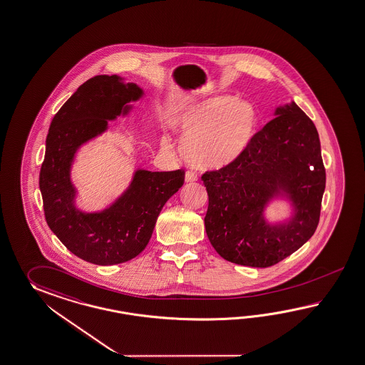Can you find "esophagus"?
I'll use <instances>...</instances> for the list:
<instances>
[{
  "label": "esophagus",
  "mask_w": 365,
  "mask_h": 365,
  "mask_svg": "<svg viewBox=\"0 0 365 365\" xmlns=\"http://www.w3.org/2000/svg\"><path fill=\"white\" fill-rule=\"evenodd\" d=\"M185 180H186L187 183L195 182V180H197V174H196L195 171H192V170H187Z\"/></svg>",
  "instance_id": "esophagus-1"
}]
</instances>
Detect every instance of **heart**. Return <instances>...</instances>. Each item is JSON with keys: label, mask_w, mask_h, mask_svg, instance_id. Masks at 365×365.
<instances>
[{"label": "heart", "mask_w": 365, "mask_h": 365, "mask_svg": "<svg viewBox=\"0 0 365 365\" xmlns=\"http://www.w3.org/2000/svg\"><path fill=\"white\" fill-rule=\"evenodd\" d=\"M257 125L255 106L232 96L195 103L175 120L185 158L202 169H220L239 160L252 143ZM163 145L168 146L166 140Z\"/></svg>", "instance_id": "obj_1"}]
</instances>
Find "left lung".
<instances>
[{"mask_svg": "<svg viewBox=\"0 0 365 365\" xmlns=\"http://www.w3.org/2000/svg\"><path fill=\"white\" fill-rule=\"evenodd\" d=\"M274 115L239 160L202 175L207 236L224 259L244 267L276 265L301 248L319 222L326 170L318 130L295 103ZM281 192L292 200L294 217L270 226L263 210Z\"/></svg>", "mask_w": 365, "mask_h": 365, "instance_id": "1", "label": "left lung"}]
</instances>
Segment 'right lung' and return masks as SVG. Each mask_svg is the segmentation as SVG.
<instances>
[{
  "mask_svg": "<svg viewBox=\"0 0 365 365\" xmlns=\"http://www.w3.org/2000/svg\"><path fill=\"white\" fill-rule=\"evenodd\" d=\"M143 95L137 84H125L117 75H98L63 104L48 129L39 173L46 222L66 248L91 264L116 265L138 256L160 210L185 183V170H137L129 188L104 211L86 214L75 207L70 178L75 153Z\"/></svg>",
  "mask_w": 365,
  "mask_h": 365,
  "instance_id": "1",
  "label": "right lung"
}]
</instances>
